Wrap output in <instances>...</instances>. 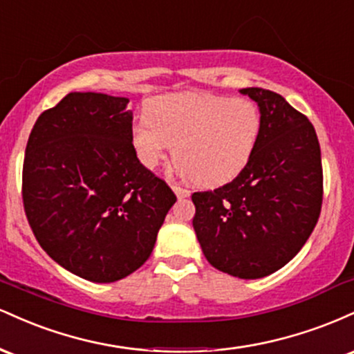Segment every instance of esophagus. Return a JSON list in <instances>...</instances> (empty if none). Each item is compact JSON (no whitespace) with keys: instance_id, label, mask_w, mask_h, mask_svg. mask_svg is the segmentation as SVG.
Instances as JSON below:
<instances>
[{"instance_id":"esophagus-1","label":"esophagus","mask_w":354,"mask_h":354,"mask_svg":"<svg viewBox=\"0 0 354 354\" xmlns=\"http://www.w3.org/2000/svg\"><path fill=\"white\" fill-rule=\"evenodd\" d=\"M173 191L176 193V196L180 198V200H181V198H188L191 194L189 189L183 188V186H180V185H173Z\"/></svg>"}]
</instances>
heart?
<instances>
[{
	"label": "heart",
	"mask_w": 354,
	"mask_h": 354,
	"mask_svg": "<svg viewBox=\"0 0 354 354\" xmlns=\"http://www.w3.org/2000/svg\"><path fill=\"white\" fill-rule=\"evenodd\" d=\"M261 109L253 100L213 93L158 96L133 124L138 160L154 169L174 145L181 173L203 186L225 185L253 156L261 135Z\"/></svg>",
	"instance_id": "heart-1"
}]
</instances>
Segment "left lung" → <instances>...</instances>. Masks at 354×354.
Returning <instances> with one entry per match:
<instances>
[{"mask_svg": "<svg viewBox=\"0 0 354 354\" xmlns=\"http://www.w3.org/2000/svg\"><path fill=\"white\" fill-rule=\"evenodd\" d=\"M241 93L261 109V135L233 181L191 194L193 228L211 266L256 279L291 261L310 238L323 205V166L303 113L270 89Z\"/></svg>", "mask_w": 354, "mask_h": 354, "instance_id": "1", "label": "left lung"}]
</instances>
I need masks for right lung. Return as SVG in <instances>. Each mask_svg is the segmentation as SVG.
Segmentation results:
<instances>
[{"label": "right lung", "mask_w": 354, "mask_h": 354, "mask_svg": "<svg viewBox=\"0 0 354 354\" xmlns=\"http://www.w3.org/2000/svg\"><path fill=\"white\" fill-rule=\"evenodd\" d=\"M126 98L70 93L39 115L23 163V206L39 246L95 283L136 271L176 194L138 160Z\"/></svg>", "instance_id": "obj_1"}]
</instances>
